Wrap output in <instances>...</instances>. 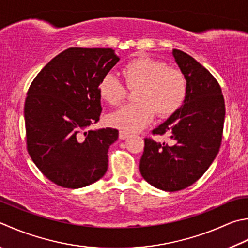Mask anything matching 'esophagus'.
<instances>
[{
	"label": "esophagus",
	"mask_w": 248,
	"mask_h": 248,
	"mask_svg": "<svg viewBox=\"0 0 248 248\" xmlns=\"http://www.w3.org/2000/svg\"><path fill=\"white\" fill-rule=\"evenodd\" d=\"M129 135H130V133H128L127 131H124V130L119 131V139H120V140H125V139H128V138H129Z\"/></svg>",
	"instance_id": "1"
}]
</instances>
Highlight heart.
I'll return each instance as SVG.
<instances>
[{
  "label": "heart",
  "mask_w": 248,
  "mask_h": 248,
  "mask_svg": "<svg viewBox=\"0 0 248 248\" xmlns=\"http://www.w3.org/2000/svg\"><path fill=\"white\" fill-rule=\"evenodd\" d=\"M123 74L130 88H137V103H129L108 116V124L129 132L143 129L153 120L155 110L161 117L173 114L185 100L187 81L183 73L149 57H138L124 66ZM99 94L111 105L127 95V87L108 72L99 84Z\"/></svg>",
  "instance_id": "heart-1"
}]
</instances>
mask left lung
I'll return each instance as SVG.
<instances>
[{"instance_id":"1","label":"left lung","mask_w":248,"mask_h":248,"mask_svg":"<svg viewBox=\"0 0 248 248\" xmlns=\"http://www.w3.org/2000/svg\"><path fill=\"white\" fill-rule=\"evenodd\" d=\"M172 55L187 81L184 104L154 129L168 134L173 145L145 139L140 172L150 185L164 191H178L197 182L219 152L225 121V100L218 81L186 52Z\"/></svg>"}]
</instances>
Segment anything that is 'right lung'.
<instances>
[{"label":"right lung","instance_id":"obj_1","mask_svg":"<svg viewBox=\"0 0 248 248\" xmlns=\"http://www.w3.org/2000/svg\"><path fill=\"white\" fill-rule=\"evenodd\" d=\"M118 61L111 48L72 47L48 62L28 90V153L58 186H88L108 171V148L118 130L89 127L102 111L100 80Z\"/></svg>","mask_w":248,"mask_h":248}]
</instances>
